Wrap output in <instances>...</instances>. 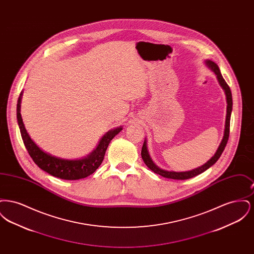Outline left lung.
Masks as SVG:
<instances>
[{
    "instance_id": "left-lung-1",
    "label": "left lung",
    "mask_w": 254,
    "mask_h": 254,
    "mask_svg": "<svg viewBox=\"0 0 254 254\" xmlns=\"http://www.w3.org/2000/svg\"><path fill=\"white\" fill-rule=\"evenodd\" d=\"M206 64L208 65V67L211 68V70H213L214 73L217 75L218 81L220 83L221 86L223 87V89L225 90L226 96H227V117H226V127H225V133H224V138L221 142V145H219L216 153L214 154V156L211 158L207 163H205L204 166L198 168V169L190 170V171H186V172H174V171H167V170H163V169H159L157 166L153 163V161L151 160V158L149 157V154L147 152V148H146V144L144 143L143 147H142V151H141V155L145 162V165L147 166L148 169H151L153 172H155L156 174H159L163 177L169 178V179H174V180H186V179H190L192 178L194 176H197L198 174H201L202 172H204L205 170L210 168L212 165H214L217 162L218 159L221 156V154L223 153L229 137H230V115H231V110H232V96H231V91H230V86L227 84V82L225 81V79L223 78L222 74L220 72V69L218 67L217 64L210 60H206Z\"/></svg>"
}]
</instances>
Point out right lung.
Returning <instances> with one entry per match:
<instances>
[{
    "mask_svg": "<svg viewBox=\"0 0 254 254\" xmlns=\"http://www.w3.org/2000/svg\"><path fill=\"white\" fill-rule=\"evenodd\" d=\"M20 104L21 97H19L17 104V120L22 139L24 141L25 148L28 151V154L40 169L45 170L54 177H58L64 180L83 179L92 174L102 164L110 141L114 138L116 134H118L122 130V127H118L107 133L100 141V144L97 146L96 149L88 157L85 159L64 160L54 157L41 150L26 132L20 113Z\"/></svg>",
    "mask_w": 254,
    "mask_h": 254,
    "instance_id": "add662e5",
    "label": "right lung"
}]
</instances>
